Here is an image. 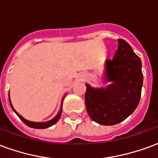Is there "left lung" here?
I'll use <instances>...</instances> for the list:
<instances>
[{
	"label": "left lung",
	"mask_w": 158,
	"mask_h": 158,
	"mask_svg": "<svg viewBox=\"0 0 158 158\" xmlns=\"http://www.w3.org/2000/svg\"><path fill=\"white\" fill-rule=\"evenodd\" d=\"M113 60L105 61L106 88L86 84L85 106L93 121L102 125H114L131 115L141 96L143 74L141 61L132 47L123 39Z\"/></svg>",
	"instance_id": "8db88e82"
}]
</instances>
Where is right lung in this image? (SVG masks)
Masks as SVG:
<instances>
[{"instance_id": "right-lung-1", "label": "right lung", "mask_w": 158, "mask_h": 158, "mask_svg": "<svg viewBox=\"0 0 158 158\" xmlns=\"http://www.w3.org/2000/svg\"><path fill=\"white\" fill-rule=\"evenodd\" d=\"M65 97V96H64ZM64 97L62 98V104H61V108H60V111L58 112V113L56 115L54 118L51 120H49V121H46V122H32V121H29V120H27L24 118H23L20 114H19L15 109H14V107L12 106V102H11V100H10V96H9V102H10V105L12 106V110H13V112L19 116V118L21 120H22L23 122L25 123L26 125L29 126L30 128H34V129H46V128H49V127H51V126L54 125L57 122L60 118V117H61V114H62V102H63V99H64Z\"/></svg>"}]
</instances>
